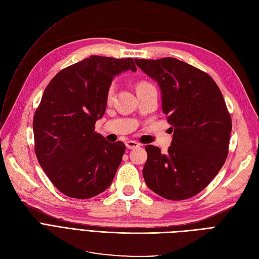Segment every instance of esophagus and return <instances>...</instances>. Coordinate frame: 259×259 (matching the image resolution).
Returning <instances> with one entry per match:
<instances>
[{
	"label": "esophagus",
	"instance_id": "esophagus-1",
	"mask_svg": "<svg viewBox=\"0 0 259 259\" xmlns=\"http://www.w3.org/2000/svg\"><path fill=\"white\" fill-rule=\"evenodd\" d=\"M125 145H126L127 149H135V148H138L140 146V144L135 142V140H128V142L125 143Z\"/></svg>",
	"mask_w": 259,
	"mask_h": 259
}]
</instances>
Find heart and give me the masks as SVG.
<instances>
[{
  "mask_svg": "<svg viewBox=\"0 0 259 259\" xmlns=\"http://www.w3.org/2000/svg\"><path fill=\"white\" fill-rule=\"evenodd\" d=\"M151 84L148 83V82H145V81H142L139 82L137 84V91H140V90H144V89H148V88H151ZM113 93H114V85L111 84L110 86H109L108 90H107V93H106V99L107 101H110L112 96H113Z\"/></svg>",
  "mask_w": 259,
  "mask_h": 259,
  "instance_id": "obj_1",
  "label": "heart"
}]
</instances>
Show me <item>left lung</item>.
I'll return each instance as SVG.
<instances>
[{"label": "left lung", "mask_w": 259, "mask_h": 259, "mask_svg": "<svg viewBox=\"0 0 259 259\" xmlns=\"http://www.w3.org/2000/svg\"><path fill=\"white\" fill-rule=\"evenodd\" d=\"M135 62L160 85L162 110L174 131L167 152L145 147V182L164 199L192 198L208 186L228 155L232 122L223 94L210 75L176 58Z\"/></svg>", "instance_id": "left-lung-1"}]
</instances>
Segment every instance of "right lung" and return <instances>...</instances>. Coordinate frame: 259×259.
I'll list each match as a JSON object with an SVG mask.
<instances>
[{
    "label": "right lung",
    "instance_id": "obj_1",
    "mask_svg": "<svg viewBox=\"0 0 259 259\" xmlns=\"http://www.w3.org/2000/svg\"><path fill=\"white\" fill-rule=\"evenodd\" d=\"M136 71L132 58L91 56L55 75L33 116L34 151L52 184L67 197L90 199L111 185L125 152L95 131L106 93L122 71Z\"/></svg>",
    "mask_w": 259,
    "mask_h": 259
}]
</instances>
